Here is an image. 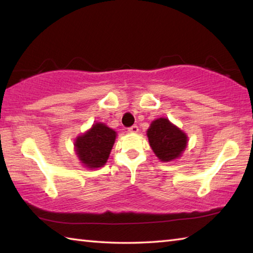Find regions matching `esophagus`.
I'll use <instances>...</instances> for the list:
<instances>
[{
  "instance_id": "34e87169",
  "label": "esophagus",
  "mask_w": 253,
  "mask_h": 253,
  "mask_svg": "<svg viewBox=\"0 0 253 253\" xmlns=\"http://www.w3.org/2000/svg\"><path fill=\"white\" fill-rule=\"evenodd\" d=\"M128 131H129V132H132V134H136V132L138 131V126H136V125H132V126H130L129 128H128Z\"/></svg>"
}]
</instances>
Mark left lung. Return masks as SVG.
Segmentation results:
<instances>
[{
	"mask_svg": "<svg viewBox=\"0 0 253 253\" xmlns=\"http://www.w3.org/2000/svg\"><path fill=\"white\" fill-rule=\"evenodd\" d=\"M147 136L154 153L163 162L181 156L187 144L186 135L166 118L154 121L147 130Z\"/></svg>",
	"mask_w": 253,
	"mask_h": 253,
	"instance_id": "obj_1",
	"label": "left lung"
}]
</instances>
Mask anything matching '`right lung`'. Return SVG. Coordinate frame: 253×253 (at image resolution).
<instances>
[{"instance_id": "add662e5", "label": "right lung", "mask_w": 253, "mask_h": 253, "mask_svg": "<svg viewBox=\"0 0 253 253\" xmlns=\"http://www.w3.org/2000/svg\"><path fill=\"white\" fill-rule=\"evenodd\" d=\"M116 138V131L97 123L83 136L76 139L75 146L79 160L89 169L106 164Z\"/></svg>"}]
</instances>
